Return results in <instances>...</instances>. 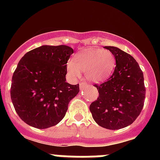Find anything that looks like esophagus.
<instances>
[{
  "instance_id": "esophagus-1",
  "label": "esophagus",
  "mask_w": 160,
  "mask_h": 160,
  "mask_svg": "<svg viewBox=\"0 0 160 160\" xmlns=\"http://www.w3.org/2000/svg\"><path fill=\"white\" fill-rule=\"evenodd\" d=\"M88 87V84L85 82H82L80 83V89H83V88H87Z\"/></svg>"
}]
</instances>
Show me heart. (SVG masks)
Masks as SVG:
<instances>
[{
    "label": "heart",
    "instance_id": "1",
    "mask_svg": "<svg viewBox=\"0 0 160 160\" xmlns=\"http://www.w3.org/2000/svg\"><path fill=\"white\" fill-rule=\"evenodd\" d=\"M115 57L107 49H91L81 52L68 61L67 69L72 77H79L80 71L86 72L88 80L101 82L108 78L115 67Z\"/></svg>",
    "mask_w": 160,
    "mask_h": 160
}]
</instances>
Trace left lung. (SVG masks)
<instances>
[{"label": "left lung", "instance_id": "obj_1", "mask_svg": "<svg viewBox=\"0 0 160 160\" xmlns=\"http://www.w3.org/2000/svg\"><path fill=\"white\" fill-rule=\"evenodd\" d=\"M114 54L116 67L104 83L94 84L99 93L90 105L93 120L111 130L133 123L143 108L146 98L143 72L129 54L114 46H104Z\"/></svg>", "mask_w": 160, "mask_h": 160}]
</instances>
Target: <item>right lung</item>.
<instances>
[{
	"mask_svg": "<svg viewBox=\"0 0 160 160\" xmlns=\"http://www.w3.org/2000/svg\"><path fill=\"white\" fill-rule=\"evenodd\" d=\"M73 49L67 46H42L28 52L12 77L11 98L22 121L34 128H47L64 118L79 84L66 82L67 63Z\"/></svg>",
	"mask_w": 160,
	"mask_h": 160,
	"instance_id": "1",
	"label": "right lung"
}]
</instances>
